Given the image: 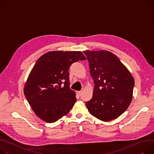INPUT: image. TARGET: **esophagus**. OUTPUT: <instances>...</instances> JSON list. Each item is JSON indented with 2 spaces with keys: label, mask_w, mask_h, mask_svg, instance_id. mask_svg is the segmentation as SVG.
<instances>
[{
  "label": "esophagus",
  "mask_w": 154,
  "mask_h": 154,
  "mask_svg": "<svg viewBox=\"0 0 154 154\" xmlns=\"http://www.w3.org/2000/svg\"><path fill=\"white\" fill-rule=\"evenodd\" d=\"M82 91H77V94L79 96H80L82 95Z\"/></svg>",
  "instance_id": "34e87169"
}]
</instances>
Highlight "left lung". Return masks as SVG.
Here are the masks:
<instances>
[{"label":"left lung","mask_w":154,"mask_h":154,"mask_svg":"<svg viewBox=\"0 0 154 154\" xmlns=\"http://www.w3.org/2000/svg\"><path fill=\"white\" fill-rule=\"evenodd\" d=\"M94 81L91 99L85 105L90 113L109 121L127 109L132 98L134 80L119 59L108 51H85Z\"/></svg>","instance_id":"left-lung-1"}]
</instances>
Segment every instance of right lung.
<instances>
[{
	"label": "right lung",
	"instance_id": "1",
	"mask_svg": "<svg viewBox=\"0 0 154 154\" xmlns=\"http://www.w3.org/2000/svg\"><path fill=\"white\" fill-rule=\"evenodd\" d=\"M86 57L80 51H50L41 56L29 74L24 94L35 113L47 122L67 115L77 101L70 88L69 69Z\"/></svg>",
	"mask_w": 154,
	"mask_h": 154
}]
</instances>
